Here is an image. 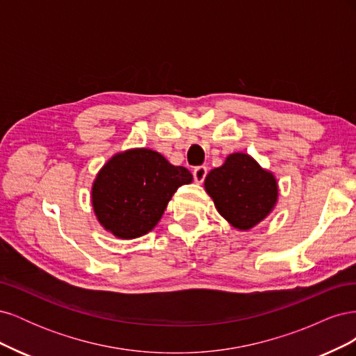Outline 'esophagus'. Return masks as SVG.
<instances>
[{"label": "esophagus", "instance_id": "esophagus-1", "mask_svg": "<svg viewBox=\"0 0 356 356\" xmlns=\"http://www.w3.org/2000/svg\"><path fill=\"white\" fill-rule=\"evenodd\" d=\"M207 174H208L207 166H197V168H195V170H193V177H195V181L197 182V184H200V182L204 181Z\"/></svg>", "mask_w": 356, "mask_h": 356}]
</instances>
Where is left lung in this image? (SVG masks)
Segmentation results:
<instances>
[{"label": "left lung", "instance_id": "obj_1", "mask_svg": "<svg viewBox=\"0 0 356 356\" xmlns=\"http://www.w3.org/2000/svg\"><path fill=\"white\" fill-rule=\"evenodd\" d=\"M204 190L221 217L241 232L264 221L279 196L273 172L246 153L229 154L220 168L212 169L204 178Z\"/></svg>", "mask_w": 356, "mask_h": 356}]
</instances>
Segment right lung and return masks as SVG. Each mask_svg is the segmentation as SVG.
I'll use <instances>...</instances> for the list:
<instances>
[{"instance_id": "obj_1", "label": "right lung", "mask_w": 356, "mask_h": 356, "mask_svg": "<svg viewBox=\"0 0 356 356\" xmlns=\"http://www.w3.org/2000/svg\"><path fill=\"white\" fill-rule=\"evenodd\" d=\"M193 175L149 148L115 153L92 184V207L102 227L118 239H136L152 232L178 187Z\"/></svg>"}]
</instances>
